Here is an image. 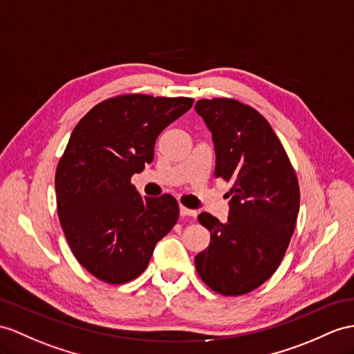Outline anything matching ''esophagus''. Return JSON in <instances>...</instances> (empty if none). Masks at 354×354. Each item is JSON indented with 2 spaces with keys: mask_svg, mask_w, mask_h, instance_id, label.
<instances>
[{
  "mask_svg": "<svg viewBox=\"0 0 354 354\" xmlns=\"http://www.w3.org/2000/svg\"><path fill=\"white\" fill-rule=\"evenodd\" d=\"M180 216H194L195 218L196 216V212L187 209V207L180 204Z\"/></svg>",
  "mask_w": 354,
  "mask_h": 354,
  "instance_id": "34e87169",
  "label": "esophagus"
}]
</instances>
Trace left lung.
Returning <instances> with one entry per match:
<instances>
[{
	"label": "left lung",
	"instance_id": "1",
	"mask_svg": "<svg viewBox=\"0 0 354 354\" xmlns=\"http://www.w3.org/2000/svg\"><path fill=\"white\" fill-rule=\"evenodd\" d=\"M195 109L212 131L214 177L231 182L228 222L210 213L198 221L210 245L195 257L204 283L223 296H242L277 272L300 205L297 176L269 122L252 106L228 99H201Z\"/></svg>",
	"mask_w": 354,
	"mask_h": 354
}]
</instances>
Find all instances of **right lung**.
Masks as SVG:
<instances>
[{
	"mask_svg": "<svg viewBox=\"0 0 354 354\" xmlns=\"http://www.w3.org/2000/svg\"><path fill=\"white\" fill-rule=\"evenodd\" d=\"M192 103L122 94L97 103L73 129L57 165V212L75 258L94 278L114 286L138 278L176 225V198H142L131 178L153 160L159 133Z\"/></svg>",
	"mask_w": 354,
	"mask_h": 354,
	"instance_id": "1",
	"label": "right lung"
}]
</instances>
